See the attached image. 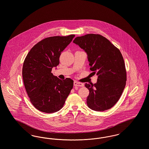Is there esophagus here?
I'll use <instances>...</instances> for the list:
<instances>
[{
  "instance_id": "esophagus-1",
  "label": "esophagus",
  "mask_w": 149,
  "mask_h": 149,
  "mask_svg": "<svg viewBox=\"0 0 149 149\" xmlns=\"http://www.w3.org/2000/svg\"><path fill=\"white\" fill-rule=\"evenodd\" d=\"M74 85L75 86H84V84L78 82L77 81H75L74 82Z\"/></svg>"
}]
</instances>
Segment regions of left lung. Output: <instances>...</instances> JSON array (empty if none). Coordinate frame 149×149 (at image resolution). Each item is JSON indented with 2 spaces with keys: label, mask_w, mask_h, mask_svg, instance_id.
<instances>
[{
  "label": "left lung",
  "mask_w": 149,
  "mask_h": 149,
  "mask_svg": "<svg viewBox=\"0 0 149 149\" xmlns=\"http://www.w3.org/2000/svg\"><path fill=\"white\" fill-rule=\"evenodd\" d=\"M73 43L86 53L91 70L98 75L97 83L85 84L89 91L88 106L100 112L111 108L120 98L126 83L125 64L120 51L100 35L77 37Z\"/></svg>",
  "instance_id": "8db88e82"
}]
</instances>
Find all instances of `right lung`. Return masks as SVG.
<instances>
[{
	"label": "right lung",
	"instance_id": "1",
	"mask_svg": "<svg viewBox=\"0 0 149 149\" xmlns=\"http://www.w3.org/2000/svg\"><path fill=\"white\" fill-rule=\"evenodd\" d=\"M74 35L46 38L31 49L22 69L24 85L30 101L38 110L47 113L60 110L73 87L74 81L61 80L51 72L59 64L61 52Z\"/></svg>",
	"mask_w": 149,
	"mask_h": 149
}]
</instances>
